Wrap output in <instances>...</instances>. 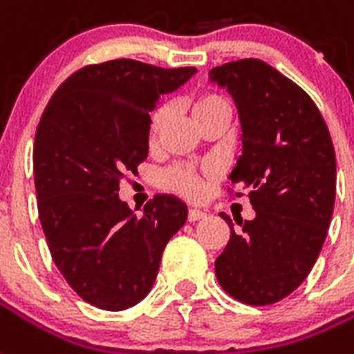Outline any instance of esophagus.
Returning <instances> with one entry per match:
<instances>
[{"label":"esophagus","instance_id":"1","mask_svg":"<svg viewBox=\"0 0 354 354\" xmlns=\"http://www.w3.org/2000/svg\"><path fill=\"white\" fill-rule=\"evenodd\" d=\"M205 212L203 210H199V208H188V221H197L201 220V218H205Z\"/></svg>","mask_w":354,"mask_h":354}]
</instances>
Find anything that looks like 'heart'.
<instances>
[{"mask_svg": "<svg viewBox=\"0 0 354 354\" xmlns=\"http://www.w3.org/2000/svg\"><path fill=\"white\" fill-rule=\"evenodd\" d=\"M190 106L201 127L214 118L223 116V114L229 116V112H231L225 97L218 92H212V90H203V92L192 95ZM166 116H168V106L166 105H158L151 112L149 123H147V133H149L151 142L160 133V129L166 122ZM210 175H212L210 169H199L196 166H190V164H175L164 171L160 183H162L164 190L174 192V194L186 197V199H197V197H201L203 190H205V179Z\"/></svg>", "mask_w": 354, "mask_h": 354, "instance_id": "obj_1", "label": "heart"}]
</instances>
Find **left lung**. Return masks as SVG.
<instances>
[{"mask_svg":"<svg viewBox=\"0 0 354 354\" xmlns=\"http://www.w3.org/2000/svg\"><path fill=\"white\" fill-rule=\"evenodd\" d=\"M210 79L231 90L242 120L243 153L232 169L231 197L248 196L254 220L231 227L216 259L221 288L245 305L288 297L316 264L336 196V155L312 97L260 59L225 62ZM248 194H243V190Z\"/></svg>","mask_w":354,"mask_h":354,"instance_id":"left-lung-1","label":"left lung"}]
</instances>
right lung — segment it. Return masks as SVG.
Listing matches in <instances>:
<instances>
[{
	"label": "right lung",
	"mask_w": 354,
	"mask_h": 354,
	"mask_svg": "<svg viewBox=\"0 0 354 354\" xmlns=\"http://www.w3.org/2000/svg\"><path fill=\"white\" fill-rule=\"evenodd\" d=\"M194 66L133 59L83 66L55 90L32 149L38 216L49 253L79 297L103 310L136 305L151 290L186 205L155 196L134 216L118 190L149 153V112Z\"/></svg>",
	"instance_id": "right-lung-1"
}]
</instances>
